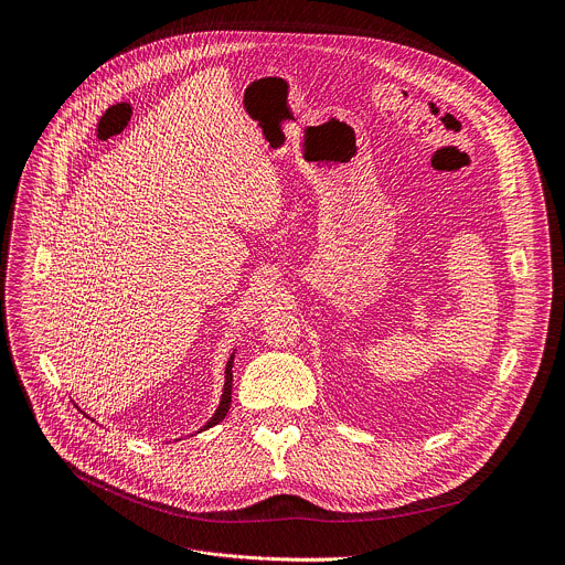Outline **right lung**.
Wrapping results in <instances>:
<instances>
[{
	"label": "right lung",
	"mask_w": 565,
	"mask_h": 565,
	"mask_svg": "<svg viewBox=\"0 0 565 565\" xmlns=\"http://www.w3.org/2000/svg\"><path fill=\"white\" fill-rule=\"evenodd\" d=\"M232 365H234V353L230 355L227 367H225V390H223L221 405H218V409L214 413V417L207 422V426H204V430L216 426V424H221V422L227 417V413H230V405H232Z\"/></svg>",
	"instance_id": "obj_1"
}]
</instances>
